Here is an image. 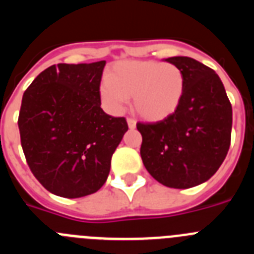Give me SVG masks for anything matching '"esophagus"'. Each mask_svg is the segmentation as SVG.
<instances>
[{"mask_svg": "<svg viewBox=\"0 0 254 254\" xmlns=\"http://www.w3.org/2000/svg\"><path fill=\"white\" fill-rule=\"evenodd\" d=\"M127 125H128V127L131 129L136 128V121L133 118H127Z\"/></svg>", "mask_w": 254, "mask_h": 254, "instance_id": "34e87169", "label": "esophagus"}]
</instances>
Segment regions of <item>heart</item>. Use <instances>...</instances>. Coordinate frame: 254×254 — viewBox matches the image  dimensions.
<instances>
[{
  "label": "heart",
  "mask_w": 254,
  "mask_h": 254,
  "mask_svg": "<svg viewBox=\"0 0 254 254\" xmlns=\"http://www.w3.org/2000/svg\"><path fill=\"white\" fill-rule=\"evenodd\" d=\"M185 75L178 66L156 61H123L114 64L108 80L100 84L99 96L105 109L121 113L127 98L147 121H163L172 116L185 96Z\"/></svg>",
  "instance_id": "1"
}]
</instances>
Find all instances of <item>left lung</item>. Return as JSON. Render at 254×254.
<instances>
[{"label":"left lung","mask_w":254,"mask_h":254,"mask_svg":"<svg viewBox=\"0 0 254 254\" xmlns=\"http://www.w3.org/2000/svg\"><path fill=\"white\" fill-rule=\"evenodd\" d=\"M165 61L185 75V96L165 120L137 123L140 154L152 178L185 190L208 181L223 164L230 146L233 111L214 69L190 57Z\"/></svg>","instance_id":"1"}]
</instances>
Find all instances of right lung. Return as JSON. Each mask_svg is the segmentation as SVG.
<instances>
[{"mask_svg":"<svg viewBox=\"0 0 254 254\" xmlns=\"http://www.w3.org/2000/svg\"><path fill=\"white\" fill-rule=\"evenodd\" d=\"M105 61L58 64L22 95L19 131L31 173L51 193L78 198L100 190L128 126L100 108Z\"/></svg>","mask_w":254,"mask_h":254,"instance_id":"add662e5","label":"right lung"}]
</instances>
